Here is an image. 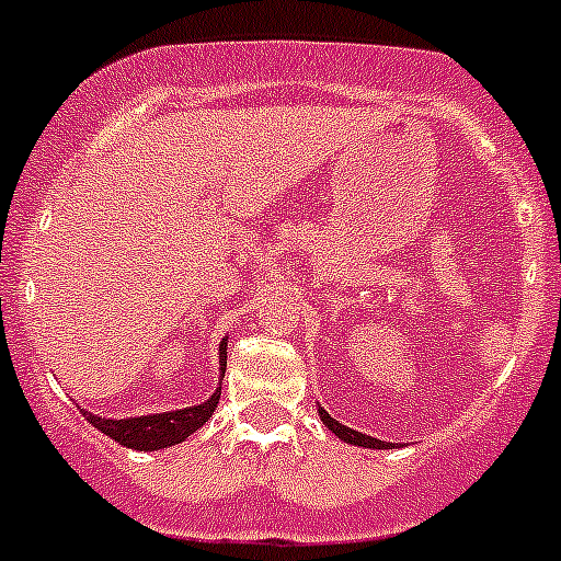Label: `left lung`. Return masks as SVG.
<instances>
[{
    "mask_svg": "<svg viewBox=\"0 0 561 561\" xmlns=\"http://www.w3.org/2000/svg\"><path fill=\"white\" fill-rule=\"evenodd\" d=\"M318 415H321V421L327 423L329 432H334L340 439H345V443H352V446H363V448H390V443H381V439L368 437V434L354 432V428H348V426H343V423H337L332 415H329L327 410H323V407H318Z\"/></svg>",
    "mask_w": 561,
    "mask_h": 561,
    "instance_id": "obj_1",
    "label": "left lung"
}]
</instances>
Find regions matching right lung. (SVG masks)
Listing matches in <instances>:
<instances>
[{
    "instance_id": "obj_1",
    "label": "right lung",
    "mask_w": 561,
    "mask_h": 561,
    "mask_svg": "<svg viewBox=\"0 0 561 561\" xmlns=\"http://www.w3.org/2000/svg\"><path fill=\"white\" fill-rule=\"evenodd\" d=\"M218 365H221L218 370H221L224 376V370H227V340H221V345H218ZM218 399H221V387H216V392H213L204 404L185 407V410L157 412V415L140 417H122V421L96 417L85 410H82V415L91 421V426H96L99 432L113 437L115 443H122V446L135 448V451H160V448L185 443L196 428H202L204 423L213 417V412H216Z\"/></svg>"
}]
</instances>
